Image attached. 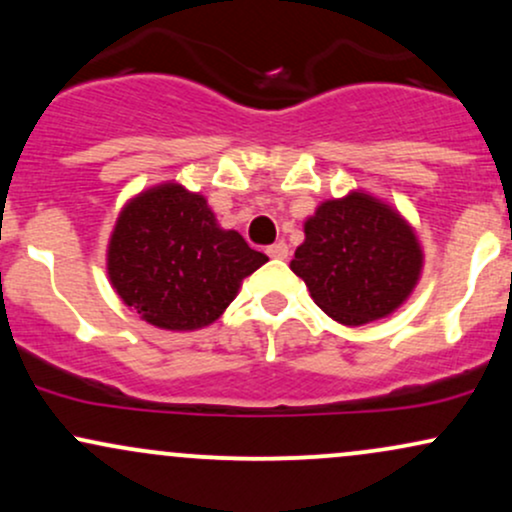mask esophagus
Returning <instances> with one entry per match:
<instances>
[{"label":"esophagus","mask_w":512,"mask_h":512,"mask_svg":"<svg viewBox=\"0 0 512 512\" xmlns=\"http://www.w3.org/2000/svg\"><path fill=\"white\" fill-rule=\"evenodd\" d=\"M267 255L272 257V260H286V257H289V245H286L284 240H279V243L269 245Z\"/></svg>","instance_id":"esophagus-1"}]
</instances>
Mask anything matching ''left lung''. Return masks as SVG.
<instances>
[{
    "label": "left lung",
    "instance_id": "1",
    "mask_svg": "<svg viewBox=\"0 0 512 512\" xmlns=\"http://www.w3.org/2000/svg\"><path fill=\"white\" fill-rule=\"evenodd\" d=\"M291 260L317 308L358 327L395 313L424 267V252L395 209L366 192L327 199L308 221Z\"/></svg>",
    "mask_w": 512,
    "mask_h": 512
}]
</instances>
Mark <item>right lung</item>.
<instances>
[{"label":"right lung","mask_w":512,"mask_h":512,"mask_svg":"<svg viewBox=\"0 0 512 512\" xmlns=\"http://www.w3.org/2000/svg\"><path fill=\"white\" fill-rule=\"evenodd\" d=\"M267 260L238 231H223L202 195L166 182L120 211L108 276L122 303L149 325L192 332L211 325L240 281Z\"/></svg>","instance_id":"right-lung-1"}]
</instances>
